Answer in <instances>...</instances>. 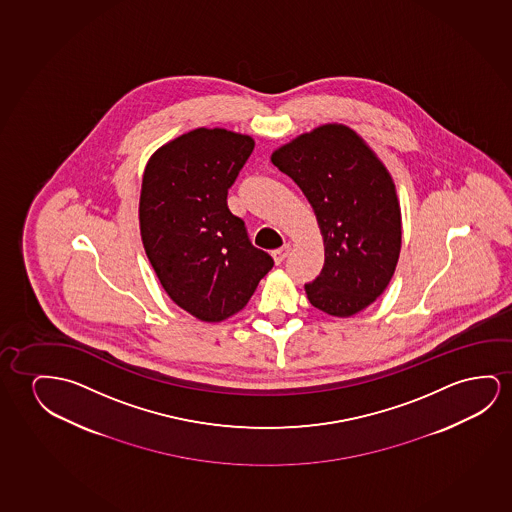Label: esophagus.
I'll list each match as a JSON object with an SVG mask.
<instances>
[{
    "label": "esophagus",
    "instance_id": "1",
    "mask_svg": "<svg viewBox=\"0 0 512 512\" xmlns=\"http://www.w3.org/2000/svg\"><path fill=\"white\" fill-rule=\"evenodd\" d=\"M289 253V245L282 246V248H278V250H275V252H273V259H275V264H282L283 260L289 257Z\"/></svg>",
    "mask_w": 512,
    "mask_h": 512
}]
</instances>
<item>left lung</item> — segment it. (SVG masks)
<instances>
[{
  "label": "left lung",
  "instance_id": "8db88e82",
  "mask_svg": "<svg viewBox=\"0 0 512 512\" xmlns=\"http://www.w3.org/2000/svg\"><path fill=\"white\" fill-rule=\"evenodd\" d=\"M271 162L294 179L317 215L326 260L304 290L334 317L370 306L391 282L401 248L393 178L345 125H324L276 149Z\"/></svg>",
  "mask_w": 512,
  "mask_h": 512
}]
</instances>
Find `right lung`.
I'll use <instances>...</instances> for the list:
<instances>
[{
    "label": "right lung",
    "instance_id": "right-lung-1",
    "mask_svg": "<svg viewBox=\"0 0 512 512\" xmlns=\"http://www.w3.org/2000/svg\"><path fill=\"white\" fill-rule=\"evenodd\" d=\"M250 135L197 128L149 158L142 178V245L172 301L204 322L245 308L275 266L255 248L227 192L252 155Z\"/></svg>",
    "mask_w": 512,
    "mask_h": 512
}]
</instances>
